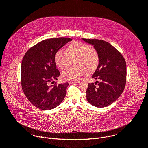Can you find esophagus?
Returning <instances> with one entry per match:
<instances>
[{
	"instance_id": "34e87169",
	"label": "esophagus",
	"mask_w": 148,
	"mask_h": 148,
	"mask_svg": "<svg viewBox=\"0 0 148 148\" xmlns=\"http://www.w3.org/2000/svg\"><path fill=\"white\" fill-rule=\"evenodd\" d=\"M69 82L70 84H77L79 82V81H70Z\"/></svg>"
}]
</instances>
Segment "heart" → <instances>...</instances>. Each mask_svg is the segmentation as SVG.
I'll use <instances>...</instances> for the list:
<instances>
[{
	"mask_svg": "<svg viewBox=\"0 0 148 148\" xmlns=\"http://www.w3.org/2000/svg\"><path fill=\"white\" fill-rule=\"evenodd\" d=\"M56 65L61 69H67L74 61V67L62 73V78L65 80L77 81L86 73L94 72L99 61L97 49L81 41H74L67 49V52L58 50L54 57Z\"/></svg>",
	"mask_w": 148,
	"mask_h": 148,
	"instance_id": "1",
	"label": "heart"
}]
</instances>
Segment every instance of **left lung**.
I'll return each mask as SVG.
<instances>
[{"label": "left lung", "instance_id": "8db88e82", "mask_svg": "<svg viewBox=\"0 0 148 148\" xmlns=\"http://www.w3.org/2000/svg\"><path fill=\"white\" fill-rule=\"evenodd\" d=\"M82 40L93 45L99 56V64L92 75V78L97 81L88 84L86 91L87 101L97 107L108 106L119 97L125 88V60L117 49L107 41L98 39Z\"/></svg>", "mask_w": 148, "mask_h": 148}]
</instances>
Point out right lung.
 <instances>
[{"instance_id":"add662e5","label":"right lung","mask_w":148,"mask_h":148,"mask_svg":"<svg viewBox=\"0 0 148 148\" xmlns=\"http://www.w3.org/2000/svg\"><path fill=\"white\" fill-rule=\"evenodd\" d=\"M72 39L49 38L39 42L25 54L21 65V84L29 101L36 107L53 109L63 101L69 83L54 84L60 73L55 62L56 52Z\"/></svg>"}]
</instances>
